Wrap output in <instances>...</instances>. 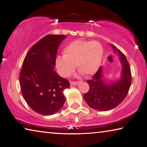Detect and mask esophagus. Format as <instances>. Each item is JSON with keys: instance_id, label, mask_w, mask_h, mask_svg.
<instances>
[{"instance_id": "obj_1", "label": "esophagus", "mask_w": 147, "mask_h": 147, "mask_svg": "<svg viewBox=\"0 0 147 147\" xmlns=\"http://www.w3.org/2000/svg\"><path fill=\"white\" fill-rule=\"evenodd\" d=\"M78 82H74V81H70V84L71 86H75L77 85Z\"/></svg>"}]
</instances>
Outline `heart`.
Returning a JSON list of instances; mask_svg holds the SVG:
<instances>
[{"label": "heart", "mask_w": 147, "mask_h": 147, "mask_svg": "<svg viewBox=\"0 0 147 147\" xmlns=\"http://www.w3.org/2000/svg\"><path fill=\"white\" fill-rule=\"evenodd\" d=\"M63 56L56 59L59 74L67 77L75 69V64L82 73L90 76L98 71L103 56V48L98 41L76 40L63 49Z\"/></svg>", "instance_id": "obj_1"}]
</instances>
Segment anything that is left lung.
I'll use <instances>...</instances> for the list:
<instances>
[{
    "label": "left lung",
    "mask_w": 147,
    "mask_h": 147,
    "mask_svg": "<svg viewBox=\"0 0 147 147\" xmlns=\"http://www.w3.org/2000/svg\"><path fill=\"white\" fill-rule=\"evenodd\" d=\"M114 53H118L119 59L123 67L120 79L107 83L102 78V67L91 80H88L89 90L84 94V98L89 107L103 111L115 108L126 98L130 88L131 74L127 59L120 50L111 45Z\"/></svg>",
    "instance_id": "8db88e82"
}]
</instances>
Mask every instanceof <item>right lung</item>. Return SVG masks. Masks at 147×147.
Segmentation results:
<instances>
[{
    "mask_svg": "<svg viewBox=\"0 0 147 147\" xmlns=\"http://www.w3.org/2000/svg\"><path fill=\"white\" fill-rule=\"evenodd\" d=\"M65 35H47L34 45L24 58L20 72L22 94L34 111L51 115L61 109L63 91L70 87L67 80L54 70L58 47Z\"/></svg>",
    "mask_w": 147,
    "mask_h": 147,
    "instance_id": "right-lung-1",
    "label": "right lung"
}]
</instances>
